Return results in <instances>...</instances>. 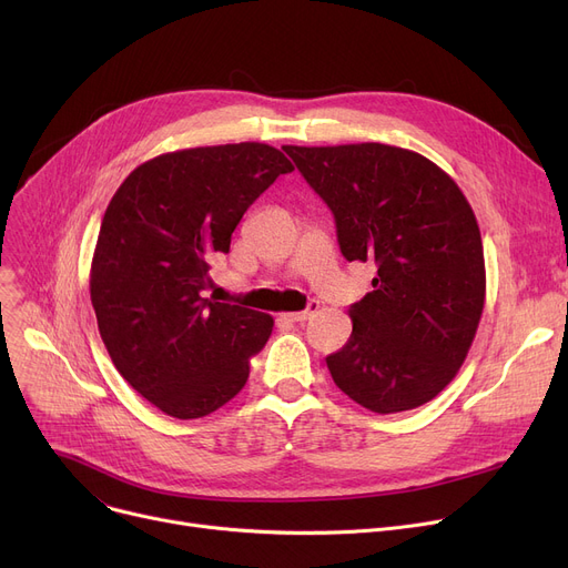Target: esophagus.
<instances>
[{"label":"esophagus","mask_w":568,"mask_h":568,"mask_svg":"<svg viewBox=\"0 0 568 568\" xmlns=\"http://www.w3.org/2000/svg\"><path fill=\"white\" fill-rule=\"evenodd\" d=\"M317 308H320V304L313 302L306 311H300V313H283V320H287V322H306V320H311V317L317 313Z\"/></svg>","instance_id":"obj_1"}]
</instances>
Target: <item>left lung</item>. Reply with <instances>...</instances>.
Segmentation results:
<instances>
[{"mask_svg":"<svg viewBox=\"0 0 568 568\" xmlns=\"http://www.w3.org/2000/svg\"><path fill=\"white\" fill-rule=\"evenodd\" d=\"M285 152L336 219L341 253L377 266L349 306L352 336L326 366L354 403L396 414L460 371L486 302L481 232L454 179L403 146L356 142Z\"/></svg>","mask_w":568,"mask_h":568,"instance_id":"obj_1","label":"left lung"}]
</instances>
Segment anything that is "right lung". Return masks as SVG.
<instances>
[{
  "label": "right lung",
  "instance_id": "right-lung-1",
  "mask_svg": "<svg viewBox=\"0 0 568 568\" xmlns=\"http://www.w3.org/2000/svg\"><path fill=\"white\" fill-rule=\"evenodd\" d=\"M292 170L264 142L179 149L138 165L105 209L89 272L99 332L114 368L174 419L232 400L272 336V315L202 292L246 209Z\"/></svg>",
  "mask_w": 568,
  "mask_h": 568
}]
</instances>
